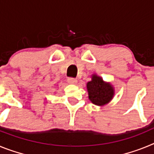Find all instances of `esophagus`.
I'll return each instance as SVG.
<instances>
[{
	"label": "esophagus",
	"instance_id": "esophagus-1",
	"mask_svg": "<svg viewBox=\"0 0 154 154\" xmlns=\"http://www.w3.org/2000/svg\"><path fill=\"white\" fill-rule=\"evenodd\" d=\"M68 82H69V84H76L78 82V80L75 79L69 78L68 79Z\"/></svg>",
	"mask_w": 154,
	"mask_h": 154
}]
</instances>
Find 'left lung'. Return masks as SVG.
Returning <instances> with one entry per match:
<instances>
[{
    "instance_id": "1",
    "label": "left lung",
    "mask_w": 154,
    "mask_h": 154,
    "mask_svg": "<svg viewBox=\"0 0 154 154\" xmlns=\"http://www.w3.org/2000/svg\"><path fill=\"white\" fill-rule=\"evenodd\" d=\"M86 89L91 103L98 106H103L109 103L115 95L113 85L105 82L97 74L92 75V80L87 82Z\"/></svg>"
}]
</instances>
